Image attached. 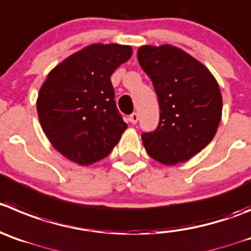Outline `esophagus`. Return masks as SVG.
<instances>
[{"label": "esophagus", "instance_id": "34e87169", "mask_svg": "<svg viewBox=\"0 0 251 251\" xmlns=\"http://www.w3.org/2000/svg\"><path fill=\"white\" fill-rule=\"evenodd\" d=\"M128 120H130L131 124H136L139 121V114L137 112H132V114L128 116Z\"/></svg>", "mask_w": 251, "mask_h": 251}]
</instances>
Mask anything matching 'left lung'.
Listing matches in <instances>:
<instances>
[{"label":"left lung","mask_w":251,"mask_h":251,"mask_svg":"<svg viewBox=\"0 0 251 251\" xmlns=\"http://www.w3.org/2000/svg\"><path fill=\"white\" fill-rule=\"evenodd\" d=\"M140 65L158 98L157 128L141 135L147 153L162 165L186 162L213 140L222 119V94L212 73L176 47L144 46Z\"/></svg>","instance_id":"obj_1"}]
</instances>
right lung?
Returning <instances> with one entry per match:
<instances>
[{
	"label": "right lung",
	"instance_id": "right-lung-1",
	"mask_svg": "<svg viewBox=\"0 0 251 251\" xmlns=\"http://www.w3.org/2000/svg\"><path fill=\"white\" fill-rule=\"evenodd\" d=\"M131 54L130 46L91 44L63 60L42 85L39 123L54 149L73 162L105 158L127 128L110 76Z\"/></svg>",
	"mask_w": 251,
	"mask_h": 251
}]
</instances>
